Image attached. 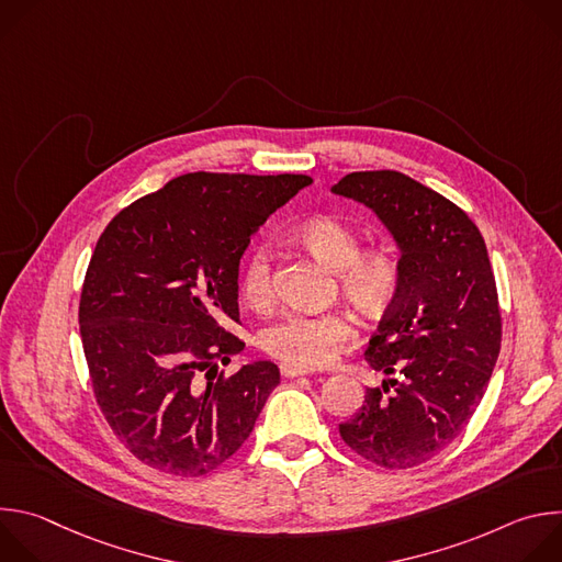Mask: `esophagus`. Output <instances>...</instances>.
Wrapping results in <instances>:
<instances>
[{"mask_svg":"<svg viewBox=\"0 0 562 562\" xmlns=\"http://www.w3.org/2000/svg\"><path fill=\"white\" fill-rule=\"evenodd\" d=\"M280 371H282L284 378H297V375H308V373H313V369H302V367H295V364H282Z\"/></svg>","mask_w":562,"mask_h":562,"instance_id":"1","label":"esophagus"}]
</instances>
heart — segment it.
<instances>
[{
	"instance_id": "obj_1",
	"label": "heart",
	"mask_w": 562,
	"mask_h": 562,
	"mask_svg": "<svg viewBox=\"0 0 562 562\" xmlns=\"http://www.w3.org/2000/svg\"><path fill=\"white\" fill-rule=\"evenodd\" d=\"M300 243L336 271L342 295L362 313L380 315L397 297L403 284L400 258L389 247L360 251L358 231L331 215L311 217L297 228ZM243 293L254 308L273 302V267L267 247L254 249L243 271ZM356 327L342 311L284 313L260 334V345L273 358L302 369L325 367L353 340Z\"/></svg>"
}]
</instances>
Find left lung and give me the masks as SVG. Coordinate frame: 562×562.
Returning a JSON list of instances; mask_svg holds the SVG:
<instances>
[{
  "label": "left lung",
  "instance_id": "left-lung-1",
  "mask_svg": "<svg viewBox=\"0 0 562 562\" xmlns=\"http://www.w3.org/2000/svg\"><path fill=\"white\" fill-rule=\"evenodd\" d=\"M331 191L380 217L403 267L364 351L389 378L367 389L340 436L373 464L409 469L453 442L487 391L503 338L496 278L469 215L409 176L360 171Z\"/></svg>",
  "mask_w": 562,
  "mask_h": 562
}]
</instances>
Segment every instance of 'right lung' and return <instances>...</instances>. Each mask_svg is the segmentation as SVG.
I'll return each instance as SVG.
<instances>
[{
	"label": "right lung",
	"mask_w": 562,
	"mask_h": 562,
	"mask_svg": "<svg viewBox=\"0 0 562 562\" xmlns=\"http://www.w3.org/2000/svg\"><path fill=\"white\" fill-rule=\"evenodd\" d=\"M308 176L187 173L122 209L91 256L79 334L98 405L144 464L204 475L245 445L280 384L245 349L237 273L251 235Z\"/></svg>",
	"instance_id": "add662e5"
}]
</instances>
